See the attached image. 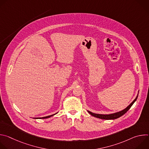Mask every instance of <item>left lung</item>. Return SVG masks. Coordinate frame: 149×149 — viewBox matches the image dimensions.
Instances as JSON below:
<instances>
[{
  "mask_svg": "<svg viewBox=\"0 0 149 149\" xmlns=\"http://www.w3.org/2000/svg\"><path fill=\"white\" fill-rule=\"evenodd\" d=\"M137 97H138V95H137V97L134 99V100L128 106V107H127V108H125L124 110H122L121 111L114 113V114H95V113H91V111H88V112L91 116H94L95 117H97V118L103 119V120H114V119H116V118H119L120 117L122 116L123 115H124L127 111H128L131 108V107L133 105V104L134 103V102L137 99Z\"/></svg>",
  "mask_w": 149,
  "mask_h": 149,
  "instance_id": "8db88e82",
  "label": "left lung"
}]
</instances>
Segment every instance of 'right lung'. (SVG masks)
<instances>
[{
    "instance_id": "right-lung-1",
    "label": "right lung",
    "mask_w": 149,
    "mask_h": 149,
    "mask_svg": "<svg viewBox=\"0 0 149 149\" xmlns=\"http://www.w3.org/2000/svg\"><path fill=\"white\" fill-rule=\"evenodd\" d=\"M55 114H53V115H51V116H47V117H39V118H49V117H52V116H54Z\"/></svg>"
}]
</instances>
